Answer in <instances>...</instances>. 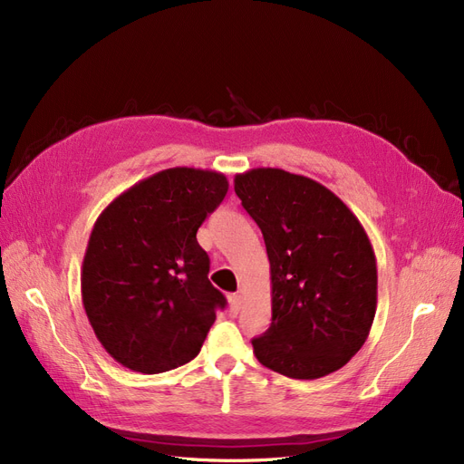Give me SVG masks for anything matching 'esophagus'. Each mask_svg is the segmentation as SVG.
I'll return each mask as SVG.
<instances>
[{"label":"esophagus","instance_id":"obj_1","mask_svg":"<svg viewBox=\"0 0 464 464\" xmlns=\"http://www.w3.org/2000/svg\"><path fill=\"white\" fill-rule=\"evenodd\" d=\"M240 307H242V296H240V294H232V296H230V315H237Z\"/></svg>","mask_w":464,"mask_h":464}]
</instances>
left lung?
<instances>
[{
	"label": "left lung",
	"instance_id": "1",
	"mask_svg": "<svg viewBox=\"0 0 464 464\" xmlns=\"http://www.w3.org/2000/svg\"><path fill=\"white\" fill-rule=\"evenodd\" d=\"M271 263V327L251 341L276 373L317 379L366 343L377 307V265L360 220L315 179L280 168L234 178Z\"/></svg>",
	"mask_w": 464,
	"mask_h": 464
}]
</instances>
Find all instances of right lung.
Masks as SVG:
<instances>
[{
  "mask_svg": "<svg viewBox=\"0 0 464 464\" xmlns=\"http://www.w3.org/2000/svg\"><path fill=\"white\" fill-rule=\"evenodd\" d=\"M228 179L168 168L111 201L96 218L82 259L81 294L91 327L123 368L162 373L199 354L227 298L208 280L198 242Z\"/></svg>",
  "mask_w": 464,
  "mask_h": 464,
  "instance_id": "obj_1",
  "label": "right lung"
}]
</instances>
